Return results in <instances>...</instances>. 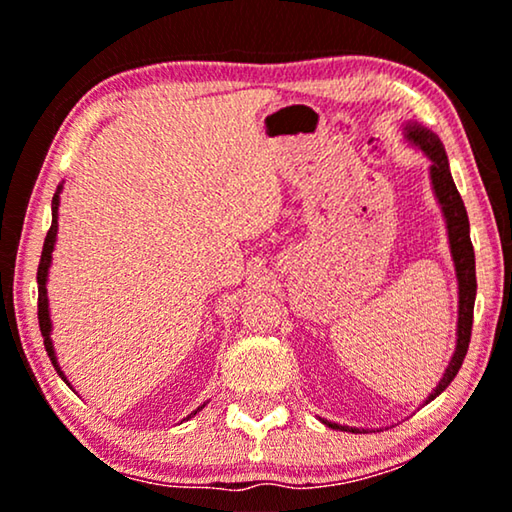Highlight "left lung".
I'll return each mask as SVG.
<instances>
[{
    "label": "left lung",
    "mask_w": 512,
    "mask_h": 512,
    "mask_svg": "<svg viewBox=\"0 0 512 512\" xmlns=\"http://www.w3.org/2000/svg\"><path fill=\"white\" fill-rule=\"evenodd\" d=\"M403 137L410 146H415L429 158V179H431V191L436 195L440 212H443L445 228H447V242H450V254L454 261V272H457V286H459V314H457V345H454V354L450 363H447L443 377L436 384V389L426 396V403H431L433 398L443 394L450 387V382L457 377L461 363L466 359L468 342H471V328H473V305H475V291H478V282H475V254L471 244V226H468V214L464 207V200L454 186L452 172H450V160H447L445 146L440 142L436 132L424 128L422 123L408 121L403 123ZM321 419V417H319ZM326 426L340 431H368V429H356V426H345L321 419Z\"/></svg>",
    "instance_id": "8db88e82"
}]
</instances>
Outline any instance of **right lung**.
Here are the masks:
<instances>
[{"mask_svg":"<svg viewBox=\"0 0 512 512\" xmlns=\"http://www.w3.org/2000/svg\"><path fill=\"white\" fill-rule=\"evenodd\" d=\"M60 193H62V184L58 186V191L53 195V202H51V214H53V221H51V230H48L46 240H44V251H41V261H39V270H37V284H39V328H41V335H44V347L48 352V359H51L53 368L58 370V375L62 380H67V375L62 373L60 363H58V354H55V347H53V340H51V331H53V321H51V307H48V270H51V263H53V249H55V240H58V209H60ZM72 387V384H69ZM207 403H202L198 410H193L191 415L186 419H191L193 415H198V412L205 408Z\"/></svg>","mask_w":512,"mask_h":512,"instance_id":"add662e5","label":"right lung"}]
</instances>
